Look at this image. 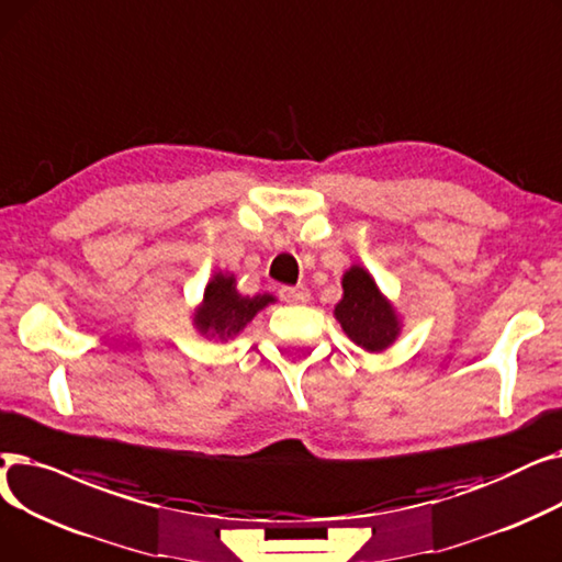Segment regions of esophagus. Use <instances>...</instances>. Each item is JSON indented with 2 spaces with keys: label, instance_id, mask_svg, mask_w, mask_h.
<instances>
[{
  "label": "esophagus",
  "instance_id": "obj_1",
  "mask_svg": "<svg viewBox=\"0 0 562 562\" xmlns=\"http://www.w3.org/2000/svg\"><path fill=\"white\" fill-rule=\"evenodd\" d=\"M281 297L285 300V302H295V304H304V302H308V297H311V292H308V288L306 285H283L281 290Z\"/></svg>",
  "mask_w": 562,
  "mask_h": 562
}]
</instances>
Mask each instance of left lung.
Returning <instances> with one entry per match:
<instances>
[{
  "instance_id": "1",
  "label": "left lung",
  "mask_w": 562,
  "mask_h": 562,
  "mask_svg": "<svg viewBox=\"0 0 562 562\" xmlns=\"http://www.w3.org/2000/svg\"><path fill=\"white\" fill-rule=\"evenodd\" d=\"M342 297L334 306L340 329L361 350L380 355L403 334V315L384 295L363 265H350L342 272Z\"/></svg>"
}]
</instances>
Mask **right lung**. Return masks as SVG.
Instances as JSON below:
<instances>
[{
  "label": "right lung",
  "instance_id": "add662e5",
  "mask_svg": "<svg viewBox=\"0 0 562 562\" xmlns=\"http://www.w3.org/2000/svg\"><path fill=\"white\" fill-rule=\"evenodd\" d=\"M274 302L277 297L270 295V292L254 297L243 295L237 290L235 274L220 270L210 277L203 297L192 313V325L207 340L228 342L243 334L262 308Z\"/></svg>",
  "mask_w": 562,
  "mask_h": 562
}]
</instances>
